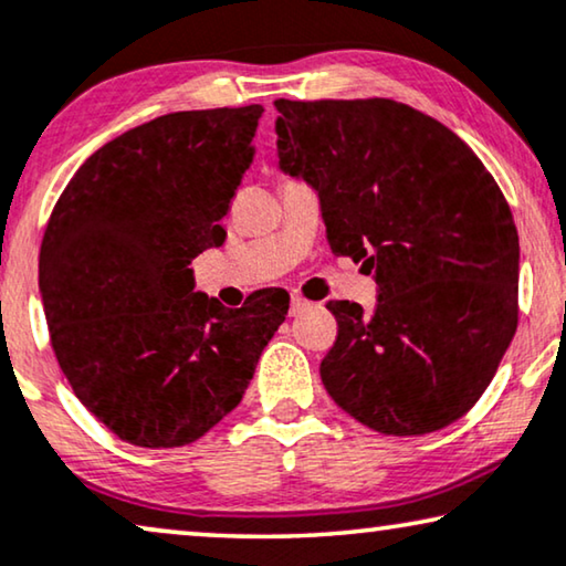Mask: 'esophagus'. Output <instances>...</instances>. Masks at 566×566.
<instances>
[{"mask_svg":"<svg viewBox=\"0 0 566 566\" xmlns=\"http://www.w3.org/2000/svg\"><path fill=\"white\" fill-rule=\"evenodd\" d=\"M308 306V301L306 298H301V296H296V293H293L291 296V316H296V314H301L303 308Z\"/></svg>","mask_w":566,"mask_h":566,"instance_id":"1","label":"esophagus"}]
</instances>
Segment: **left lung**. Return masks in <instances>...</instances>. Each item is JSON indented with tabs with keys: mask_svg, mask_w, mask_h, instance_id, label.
<instances>
[{
	"mask_svg": "<svg viewBox=\"0 0 566 566\" xmlns=\"http://www.w3.org/2000/svg\"><path fill=\"white\" fill-rule=\"evenodd\" d=\"M277 166L318 196L334 255L378 283V306L329 301L339 334L322 382L392 437L444 429L493 380L518 324V232L478 155L392 99L275 102Z\"/></svg>",
	"mask_w": 566,
	"mask_h": 566,
	"instance_id": "obj_1",
	"label": "left lung"
}]
</instances>
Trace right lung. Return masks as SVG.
<instances>
[{"label":"right lung","instance_id":"obj_1","mask_svg":"<svg viewBox=\"0 0 566 566\" xmlns=\"http://www.w3.org/2000/svg\"><path fill=\"white\" fill-rule=\"evenodd\" d=\"M263 106L174 112L127 129L76 170L40 248V298L61 370L122 441L191 444L240 403L289 293L227 308L188 268L255 158Z\"/></svg>","mask_w":566,"mask_h":566}]
</instances>
